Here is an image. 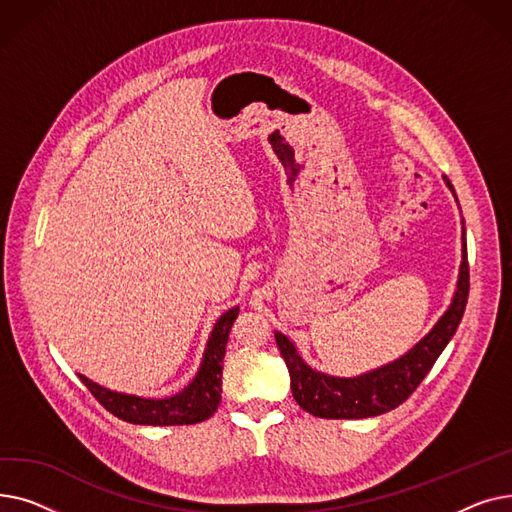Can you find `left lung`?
<instances>
[{
    "label": "left lung",
    "instance_id": "1",
    "mask_svg": "<svg viewBox=\"0 0 512 512\" xmlns=\"http://www.w3.org/2000/svg\"><path fill=\"white\" fill-rule=\"evenodd\" d=\"M444 182L456 199L454 186L446 176ZM456 203H459V199H456ZM461 253L463 261L459 267V282H456L454 297L444 315L411 351L382 367H375L361 375H353V378H338V375L317 371L307 365L294 342L282 332H274L276 344L290 373L292 396L299 402L301 409L324 419H365L388 413L402 405L415 392L429 369L434 367L436 359L442 355L463 319L469 297L465 222Z\"/></svg>",
    "mask_w": 512,
    "mask_h": 512
}]
</instances>
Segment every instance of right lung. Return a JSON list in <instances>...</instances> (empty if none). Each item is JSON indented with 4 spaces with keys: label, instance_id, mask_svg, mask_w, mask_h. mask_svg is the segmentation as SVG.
I'll return each instance as SVG.
<instances>
[{
    "label": "right lung",
    "instance_id": "right-lung-1",
    "mask_svg": "<svg viewBox=\"0 0 512 512\" xmlns=\"http://www.w3.org/2000/svg\"><path fill=\"white\" fill-rule=\"evenodd\" d=\"M238 307L228 309L213 324L207 340L201 367L193 382L184 390L166 398H145L137 394H126L105 388L87 375L78 373L91 394L101 405L122 421L134 425H191L209 419L222 400V363L226 355V342L232 330Z\"/></svg>",
    "mask_w": 512,
    "mask_h": 512
}]
</instances>
